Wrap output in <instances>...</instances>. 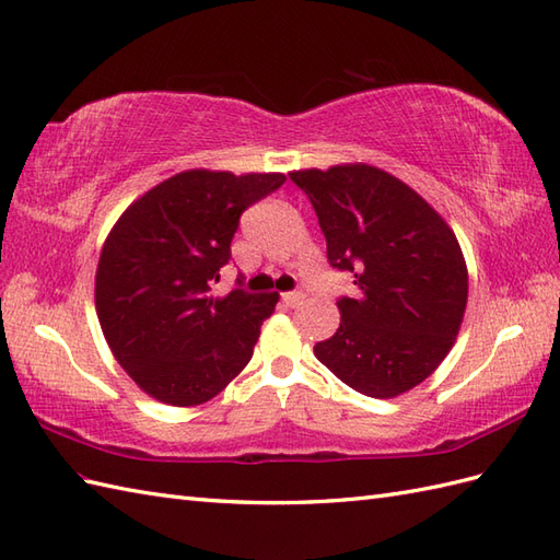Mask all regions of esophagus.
<instances>
[{
	"label": "esophagus",
	"mask_w": 560,
	"mask_h": 560,
	"mask_svg": "<svg viewBox=\"0 0 560 560\" xmlns=\"http://www.w3.org/2000/svg\"><path fill=\"white\" fill-rule=\"evenodd\" d=\"M302 302H304V292H284L282 294V304L290 306V308L299 306Z\"/></svg>",
	"instance_id": "34e87169"
}]
</instances>
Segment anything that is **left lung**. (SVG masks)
I'll use <instances>...</instances> for the list:
<instances>
[{
    "mask_svg": "<svg viewBox=\"0 0 560 560\" xmlns=\"http://www.w3.org/2000/svg\"><path fill=\"white\" fill-rule=\"evenodd\" d=\"M316 209L327 261L353 276L318 361L365 397L392 399L434 373L454 347L468 270L454 230L411 187L375 166L290 173Z\"/></svg>",
    "mask_w": 560,
    "mask_h": 560,
    "instance_id": "obj_1",
    "label": "left lung"
}]
</instances>
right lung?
Listing matches in <instances>:
<instances>
[{"label": "right lung", "mask_w": 560, "mask_h": 560, "mask_svg": "<svg viewBox=\"0 0 560 560\" xmlns=\"http://www.w3.org/2000/svg\"><path fill=\"white\" fill-rule=\"evenodd\" d=\"M282 183V173H177L130 203L108 233L94 304L116 361L149 397L203 404L252 361L278 292L249 294L237 280L228 296H213V282L240 215Z\"/></svg>", "instance_id": "1"}]
</instances>
